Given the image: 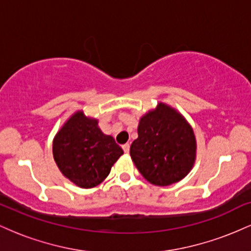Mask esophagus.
<instances>
[{
  "label": "esophagus",
  "instance_id": "1",
  "mask_svg": "<svg viewBox=\"0 0 251 251\" xmlns=\"http://www.w3.org/2000/svg\"><path fill=\"white\" fill-rule=\"evenodd\" d=\"M123 150H124V152H125V153H128V152H129V144L128 143L124 144Z\"/></svg>",
  "mask_w": 251,
  "mask_h": 251
}]
</instances>
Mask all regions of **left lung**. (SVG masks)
<instances>
[{
	"mask_svg": "<svg viewBox=\"0 0 251 251\" xmlns=\"http://www.w3.org/2000/svg\"><path fill=\"white\" fill-rule=\"evenodd\" d=\"M196 137L190 124L166 103L140 118L138 138L129 149L132 160L146 180L168 186L183 179L194 168Z\"/></svg>",
	"mask_w": 251,
	"mask_h": 251,
	"instance_id": "8db88e82",
	"label": "left lung"
}]
</instances>
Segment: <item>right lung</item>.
<instances>
[{"label":"right lung","instance_id":"1","mask_svg":"<svg viewBox=\"0 0 251 251\" xmlns=\"http://www.w3.org/2000/svg\"><path fill=\"white\" fill-rule=\"evenodd\" d=\"M124 153L113 137L106 135L98 120L77 111L53 140V155L61 174L82 189L99 185Z\"/></svg>","mask_w":251,"mask_h":251}]
</instances>
